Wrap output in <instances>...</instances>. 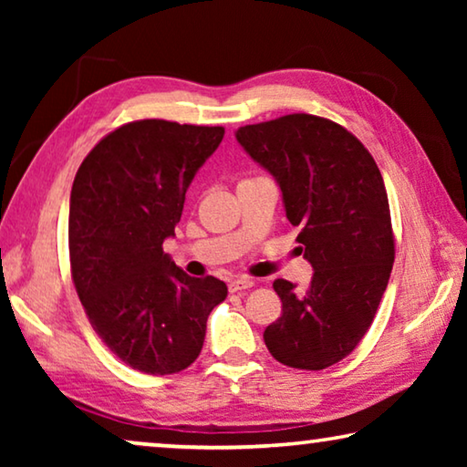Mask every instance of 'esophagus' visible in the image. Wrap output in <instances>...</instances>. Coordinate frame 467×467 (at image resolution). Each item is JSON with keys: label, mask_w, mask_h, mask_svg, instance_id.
Masks as SVG:
<instances>
[{"label": "esophagus", "mask_w": 467, "mask_h": 467, "mask_svg": "<svg viewBox=\"0 0 467 467\" xmlns=\"http://www.w3.org/2000/svg\"><path fill=\"white\" fill-rule=\"evenodd\" d=\"M253 284L255 282L251 278H234L231 280V284H228V288H231V292H241V290H249Z\"/></svg>", "instance_id": "obj_1"}]
</instances>
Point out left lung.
I'll use <instances>...</instances> for the list:
<instances>
[{
	"instance_id": "1",
	"label": "left lung",
	"mask_w": 467,
	"mask_h": 467,
	"mask_svg": "<svg viewBox=\"0 0 467 467\" xmlns=\"http://www.w3.org/2000/svg\"><path fill=\"white\" fill-rule=\"evenodd\" d=\"M234 136L275 179L313 265L305 292L274 282L282 317L265 327V346L286 367L327 368L358 346L389 282L395 244L381 171L350 131L323 117L284 115Z\"/></svg>"
}]
</instances>
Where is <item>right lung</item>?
<instances>
[{
    "mask_svg": "<svg viewBox=\"0 0 467 467\" xmlns=\"http://www.w3.org/2000/svg\"><path fill=\"white\" fill-rule=\"evenodd\" d=\"M224 128L144 119L102 138L69 195V262L84 311L125 365L171 375L200 357L205 321L228 288L187 275L162 243L175 236L195 172Z\"/></svg>",
    "mask_w": 467,
    "mask_h": 467,
    "instance_id": "right-lung-1",
    "label": "right lung"
}]
</instances>
